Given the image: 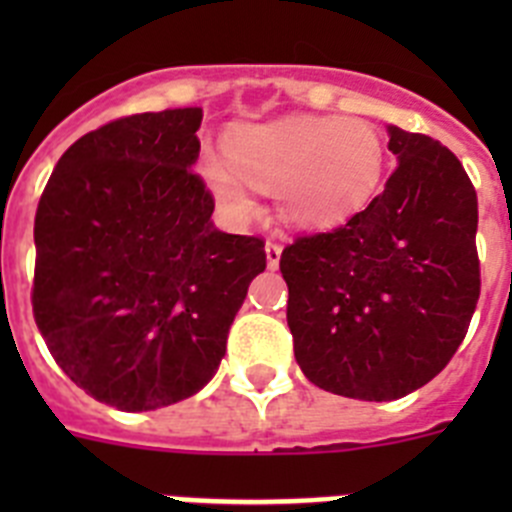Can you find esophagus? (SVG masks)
Returning a JSON list of instances; mask_svg holds the SVG:
<instances>
[{
  "mask_svg": "<svg viewBox=\"0 0 512 512\" xmlns=\"http://www.w3.org/2000/svg\"><path fill=\"white\" fill-rule=\"evenodd\" d=\"M279 261H282V246H279V243H274V241H269V243H266V266L274 271L279 266Z\"/></svg>",
  "mask_w": 512,
  "mask_h": 512,
  "instance_id": "1",
  "label": "esophagus"
}]
</instances>
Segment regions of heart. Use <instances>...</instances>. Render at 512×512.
Segmentation results:
<instances>
[{"mask_svg": "<svg viewBox=\"0 0 512 512\" xmlns=\"http://www.w3.org/2000/svg\"><path fill=\"white\" fill-rule=\"evenodd\" d=\"M387 146L364 117L289 115L225 135V156L205 148L200 176L233 220L253 212V189L274 192L279 217L300 230H333L369 207L382 187Z\"/></svg>", "mask_w": 512, "mask_h": 512, "instance_id": "obj_1", "label": "heart"}]
</instances>
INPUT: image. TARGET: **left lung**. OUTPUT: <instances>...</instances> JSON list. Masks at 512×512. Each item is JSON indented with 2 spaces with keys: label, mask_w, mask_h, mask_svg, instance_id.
<instances>
[{
  "label": "left lung",
  "mask_w": 512,
  "mask_h": 512,
  "mask_svg": "<svg viewBox=\"0 0 512 512\" xmlns=\"http://www.w3.org/2000/svg\"><path fill=\"white\" fill-rule=\"evenodd\" d=\"M397 169L366 210L282 251L287 325L320 390L387 402L431 382L479 300L477 192L438 140L387 125Z\"/></svg>",
  "instance_id": "left-lung-1"
}]
</instances>
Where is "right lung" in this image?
<instances>
[{"mask_svg":"<svg viewBox=\"0 0 512 512\" xmlns=\"http://www.w3.org/2000/svg\"><path fill=\"white\" fill-rule=\"evenodd\" d=\"M202 107L143 112L81 135L35 212L33 312L66 377L125 413L200 392L266 269L261 238L212 223L192 171Z\"/></svg>","mask_w":512,"mask_h":512,"instance_id":"1","label":"right lung"}]
</instances>
